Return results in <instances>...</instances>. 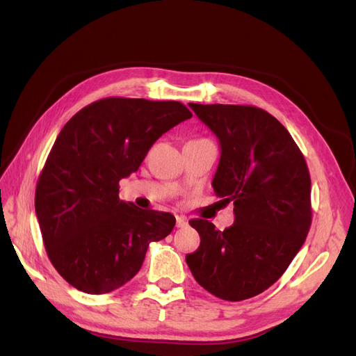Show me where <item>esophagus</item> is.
Wrapping results in <instances>:
<instances>
[{"mask_svg":"<svg viewBox=\"0 0 356 356\" xmlns=\"http://www.w3.org/2000/svg\"><path fill=\"white\" fill-rule=\"evenodd\" d=\"M188 222H187V220L184 218V217H181V215H177V227L178 229H182V227H186Z\"/></svg>","mask_w":356,"mask_h":356,"instance_id":"obj_1","label":"esophagus"}]
</instances>
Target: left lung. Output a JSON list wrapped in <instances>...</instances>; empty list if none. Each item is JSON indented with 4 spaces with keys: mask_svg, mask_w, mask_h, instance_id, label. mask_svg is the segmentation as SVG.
<instances>
[{
    "mask_svg": "<svg viewBox=\"0 0 356 356\" xmlns=\"http://www.w3.org/2000/svg\"><path fill=\"white\" fill-rule=\"evenodd\" d=\"M188 105L218 138L212 187L234 207V224L221 232L208 220H191L200 246L186 261L215 297L251 298L284 275L306 241L312 222L306 160L286 129L261 108Z\"/></svg>",
    "mask_w": 356,
    "mask_h": 356,
    "instance_id": "1",
    "label": "left lung"
}]
</instances>
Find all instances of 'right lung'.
<instances>
[{"instance_id":"obj_1","label":"right lung","mask_w":356,"mask_h":356,"mask_svg":"<svg viewBox=\"0 0 356 356\" xmlns=\"http://www.w3.org/2000/svg\"><path fill=\"white\" fill-rule=\"evenodd\" d=\"M191 115L177 101L105 98L63 126L37 182L35 213L50 261L70 285L88 294L123 286L148 245L174 229L172 213L120 200L118 182Z\"/></svg>"}]
</instances>
